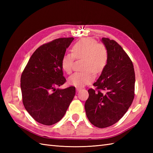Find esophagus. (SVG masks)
Listing matches in <instances>:
<instances>
[{"mask_svg":"<svg viewBox=\"0 0 153 153\" xmlns=\"http://www.w3.org/2000/svg\"><path fill=\"white\" fill-rule=\"evenodd\" d=\"M81 89H81V88H78V87H77V88H76V91H77V92H79Z\"/></svg>","mask_w":153,"mask_h":153,"instance_id":"esophagus-1","label":"esophagus"}]
</instances>
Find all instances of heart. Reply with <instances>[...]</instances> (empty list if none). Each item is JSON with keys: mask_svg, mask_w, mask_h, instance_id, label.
Returning <instances> with one entry per match:
<instances>
[{"mask_svg": "<svg viewBox=\"0 0 153 153\" xmlns=\"http://www.w3.org/2000/svg\"><path fill=\"white\" fill-rule=\"evenodd\" d=\"M71 53L63 55L61 60L62 70L70 74L75 58L83 59L82 68L85 70L81 72H75L69 77V85L82 87L91 83L94 79V74H99L105 69L108 60V51L106 47L98 43L95 39L85 37L80 39L71 47Z\"/></svg>", "mask_w": 153, "mask_h": 153, "instance_id": "b5f03b06", "label": "heart"}]
</instances>
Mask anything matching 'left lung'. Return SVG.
I'll list each match as a JSON object with an SVG mask.
<instances>
[{
    "label": "left lung",
    "instance_id": "1",
    "mask_svg": "<svg viewBox=\"0 0 153 153\" xmlns=\"http://www.w3.org/2000/svg\"><path fill=\"white\" fill-rule=\"evenodd\" d=\"M108 60L98 80L88 90L85 104L87 118L99 128L111 126L128 111L135 95V71L132 61L114 40L102 38Z\"/></svg>",
    "mask_w": 153,
    "mask_h": 153
}]
</instances>
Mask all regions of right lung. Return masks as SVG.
<instances>
[{
  "instance_id": "add662e5",
  "label": "right lung",
  "mask_w": 153,
  "mask_h": 153,
  "mask_svg": "<svg viewBox=\"0 0 153 153\" xmlns=\"http://www.w3.org/2000/svg\"><path fill=\"white\" fill-rule=\"evenodd\" d=\"M73 37L59 38L39 47L21 76L22 102L35 121L51 126L63 118L76 94L70 86L56 89L66 82L61 60Z\"/></svg>"
}]
</instances>
